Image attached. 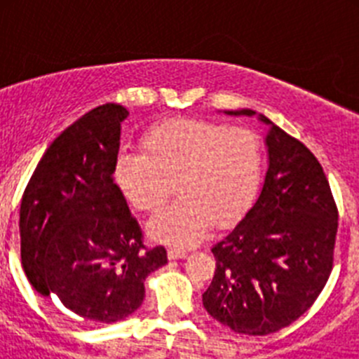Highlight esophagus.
I'll return each mask as SVG.
<instances>
[{"label": "esophagus", "instance_id": "1", "mask_svg": "<svg viewBox=\"0 0 359 359\" xmlns=\"http://www.w3.org/2000/svg\"><path fill=\"white\" fill-rule=\"evenodd\" d=\"M185 255H187V252L182 248H170L169 250V259H183Z\"/></svg>", "mask_w": 359, "mask_h": 359}]
</instances>
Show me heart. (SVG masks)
<instances>
[{"mask_svg": "<svg viewBox=\"0 0 359 359\" xmlns=\"http://www.w3.org/2000/svg\"><path fill=\"white\" fill-rule=\"evenodd\" d=\"M144 151H122L115 182L126 201L156 212L176 187L177 201L149 221L154 239L190 246L210 223L226 226L252 205L264 172V145L248 128L201 118L158 123L144 136Z\"/></svg>", "mask_w": 359, "mask_h": 359, "instance_id": "1", "label": "heart"}]
</instances>
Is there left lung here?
<instances>
[{"label": "left lung", "instance_id": "left-lung-1", "mask_svg": "<svg viewBox=\"0 0 359 359\" xmlns=\"http://www.w3.org/2000/svg\"><path fill=\"white\" fill-rule=\"evenodd\" d=\"M266 145L269 167L261 196L212 246L215 271L203 293L208 315L250 336L287 327L315 304L334 266L338 231V207L315 154L273 123Z\"/></svg>", "mask_w": 359, "mask_h": 359}]
</instances>
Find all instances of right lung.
<instances>
[{"mask_svg": "<svg viewBox=\"0 0 359 359\" xmlns=\"http://www.w3.org/2000/svg\"><path fill=\"white\" fill-rule=\"evenodd\" d=\"M128 109L102 104L57 136L19 208L21 264L32 287L57 297L73 318L111 323L142 306L145 278L167 264L113 183Z\"/></svg>", "mask_w": 359, "mask_h": 359, "instance_id": "obj_1", "label": "right lung"}]
</instances>
